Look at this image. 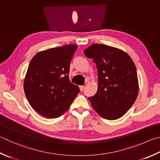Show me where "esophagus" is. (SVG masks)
Returning a JSON list of instances; mask_svg holds the SVG:
<instances>
[{"label":"esophagus","mask_w":160,"mask_h":160,"mask_svg":"<svg viewBox=\"0 0 160 160\" xmlns=\"http://www.w3.org/2000/svg\"><path fill=\"white\" fill-rule=\"evenodd\" d=\"M84 88H85V86H84V85H80V89L81 92L83 91Z\"/></svg>","instance_id":"obj_1"}]
</instances>
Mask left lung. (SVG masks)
<instances>
[{
  "mask_svg": "<svg viewBox=\"0 0 160 160\" xmlns=\"http://www.w3.org/2000/svg\"><path fill=\"white\" fill-rule=\"evenodd\" d=\"M93 59L98 71V89L88 99L96 112L107 120L125 114L137 98L138 80L136 66L125 52L95 43L84 51Z\"/></svg>",
  "mask_w": 160,
  "mask_h": 160,
  "instance_id": "left-lung-1",
  "label": "left lung"
}]
</instances>
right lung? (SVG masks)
<instances>
[{
  "label": "right lung",
  "instance_id": "right-lung-1",
  "mask_svg": "<svg viewBox=\"0 0 160 160\" xmlns=\"http://www.w3.org/2000/svg\"><path fill=\"white\" fill-rule=\"evenodd\" d=\"M77 48L70 44L48 49L31 60L24 78V92L31 106L44 117L54 118L63 114L80 92L68 76Z\"/></svg>",
  "mask_w": 160,
  "mask_h": 160
}]
</instances>
